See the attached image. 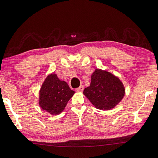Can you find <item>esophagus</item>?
Instances as JSON below:
<instances>
[{"label": "esophagus", "mask_w": 158, "mask_h": 158, "mask_svg": "<svg viewBox=\"0 0 158 158\" xmlns=\"http://www.w3.org/2000/svg\"><path fill=\"white\" fill-rule=\"evenodd\" d=\"M83 90H84V86H83V85H80L79 88H76L75 90L77 92H81V91H83Z\"/></svg>", "instance_id": "obj_1"}]
</instances>
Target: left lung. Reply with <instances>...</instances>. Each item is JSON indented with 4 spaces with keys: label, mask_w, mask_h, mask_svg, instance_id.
Returning a JSON list of instances; mask_svg holds the SVG:
<instances>
[{
    "label": "left lung",
    "mask_w": 158,
    "mask_h": 158,
    "mask_svg": "<svg viewBox=\"0 0 158 158\" xmlns=\"http://www.w3.org/2000/svg\"><path fill=\"white\" fill-rule=\"evenodd\" d=\"M125 90L120 80L106 71L95 70L91 83L84 94L97 108L108 110L113 108L122 99Z\"/></svg>",
    "instance_id": "left-lung-1"
}]
</instances>
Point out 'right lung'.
Here are the masks:
<instances>
[{
	"label": "right lung",
	"instance_id": "obj_1",
	"mask_svg": "<svg viewBox=\"0 0 158 158\" xmlns=\"http://www.w3.org/2000/svg\"><path fill=\"white\" fill-rule=\"evenodd\" d=\"M66 82L60 81L54 74L48 76L42 85L40 91L39 105L43 110L52 114L61 113L68 102L73 96Z\"/></svg>",
	"mask_w": 158,
	"mask_h": 158
}]
</instances>
